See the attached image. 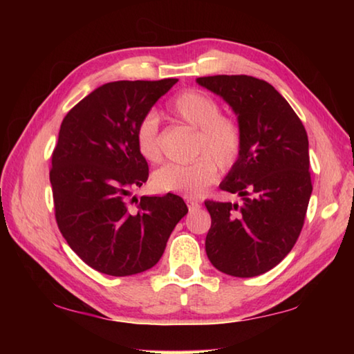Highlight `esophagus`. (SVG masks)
<instances>
[{"label": "esophagus", "instance_id": "34e87169", "mask_svg": "<svg viewBox=\"0 0 354 354\" xmlns=\"http://www.w3.org/2000/svg\"><path fill=\"white\" fill-rule=\"evenodd\" d=\"M185 203H187V207H189L190 212H194V211H196V209L201 207V205L196 200H187Z\"/></svg>", "mask_w": 354, "mask_h": 354}]
</instances>
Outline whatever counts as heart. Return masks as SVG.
<instances>
[{
    "mask_svg": "<svg viewBox=\"0 0 354 354\" xmlns=\"http://www.w3.org/2000/svg\"><path fill=\"white\" fill-rule=\"evenodd\" d=\"M170 115L196 129L194 156L189 164H167L154 171L153 185L165 194L198 196L217 178L220 170L234 167L242 154L243 133L237 120L221 115V107L211 95L201 91H184L171 100ZM137 151L148 162L160 160L159 123L153 113L140 118L136 128Z\"/></svg>",
    "mask_w": 354,
    "mask_h": 354,
    "instance_id": "obj_1",
    "label": "heart"
}]
</instances>
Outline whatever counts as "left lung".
Listing matches in <instances>:
<instances>
[{
    "instance_id": "obj_1",
    "label": "left lung",
    "mask_w": 354,
    "mask_h": 354,
    "mask_svg": "<svg viewBox=\"0 0 354 354\" xmlns=\"http://www.w3.org/2000/svg\"><path fill=\"white\" fill-rule=\"evenodd\" d=\"M196 82L232 107L243 133L241 159L220 184L243 203L205 201L211 214L206 253L220 272L257 277L290 253L303 230L313 194L306 129L266 81L217 75Z\"/></svg>"
}]
</instances>
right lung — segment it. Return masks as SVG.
I'll return each mask as SVG.
<instances>
[{
	"label": "right lung",
	"instance_id": "add662e5",
	"mask_svg": "<svg viewBox=\"0 0 354 354\" xmlns=\"http://www.w3.org/2000/svg\"><path fill=\"white\" fill-rule=\"evenodd\" d=\"M178 80L115 81L98 87L65 115L51 156L50 181L59 231L88 267L111 277L158 263L185 214L181 196L131 192L148 179L136 128Z\"/></svg>",
	"mask_w": 354,
	"mask_h": 354
}]
</instances>
